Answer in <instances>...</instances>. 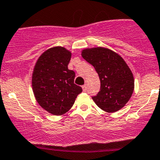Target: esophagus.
<instances>
[{"label":"esophagus","mask_w":160,"mask_h":160,"mask_svg":"<svg viewBox=\"0 0 160 160\" xmlns=\"http://www.w3.org/2000/svg\"><path fill=\"white\" fill-rule=\"evenodd\" d=\"M82 88H83V90H84V91H85V90H87V85H86V84H85V85H83V86H82Z\"/></svg>","instance_id":"34e87169"}]
</instances>
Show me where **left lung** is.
I'll return each mask as SVG.
<instances>
[{
    "label": "left lung",
    "instance_id": "obj_1",
    "mask_svg": "<svg viewBox=\"0 0 160 160\" xmlns=\"http://www.w3.org/2000/svg\"><path fill=\"white\" fill-rule=\"evenodd\" d=\"M81 56L94 67L101 81V90L92 99L103 111L116 112L128 103L133 93L135 80L123 58L108 48H86Z\"/></svg>",
    "mask_w": 160,
    "mask_h": 160
}]
</instances>
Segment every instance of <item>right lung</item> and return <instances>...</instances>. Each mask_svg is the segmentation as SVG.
I'll return each instance as SVG.
<instances>
[{"mask_svg": "<svg viewBox=\"0 0 160 160\" xmlns=\"http://www.w3.org/2000/svg\"><path fill=\"white\" fill-rule=\"evenodd\" d=\"M72 52L62 46H54L37 59L32 77L35 100L44 110L62 115L73 105L81 87L74 83L75 72L68 69Z\"/></svg>", "mask_w": 160, "mask_h": 160, "instance_id": "obj_1", "label": "right lung"}]
</instances>
